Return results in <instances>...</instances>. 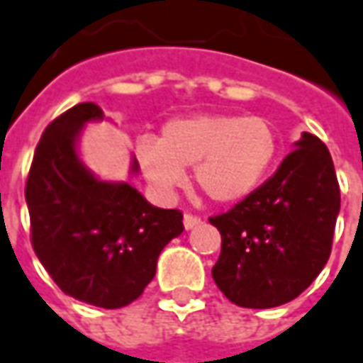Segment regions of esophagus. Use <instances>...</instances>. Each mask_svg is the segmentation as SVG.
Listing matches in <instances>:
<instances>
[{"label": "esophagus", "mask_w": 363, "mask_h": 363, "mask_svg": "<svg viewBox=\"0 0 363 363\" xmlns=\"http://www.w3.org/2000/svg\"><path fill=\"white\" fill-rule=\"evenodd\" d=\"M182 222H184V228H186V230H190V228H194V225L200 224V216L186 212V214H184V218H182Z\"/></svg>", "instance_id": "1"}]
</instances>
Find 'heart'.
<instances>
[{"mask_svg": "<svg viewBox=\"0 0 363 363\" xmlns=\"http://www.w3.org/2000/svg\"><path fill=\"white\" fill-rule=\"evenodd\" d=\"M279 153L273 123L257 116L202 113L164 123L159 141H141L138 161L147 182L169 196L184 182V169L208 199L232 204L247 199L269 174Z\"/></svg>", "mask_w": 363, "mask_h": 363, "instance_id": "obj_1", "label": "heart"}]
</instances>
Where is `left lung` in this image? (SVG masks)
<instances>
[{
	"mask_svg": "<svg viewBox=\"0 0 363 363\" xmlns=\"http://www.w3.org/2000/svg\"><path fill=\"white\" fill-rule=\"evenodd\" d=\"M340 186L330 151L303 133L275 174L228 212L210 216L222 235L212 277L234 305L271 308L301 295L332 252Z\"/></svg>",
	"mask_w": 363,
	"mask_h": 363,
	"instance_id": "obj_1",
	"label": "left lung"
}]
</instances>
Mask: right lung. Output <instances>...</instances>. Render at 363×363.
<instances>
[{
	"label": "right lung",
	"mask_w": 363,
	"mask_h": 363,
	"mask_svg": "<svg viewBox=\"0 0 363 363\" xmlns=\"http://www.w3.org/2000/svg\"><path fill=\"white\" fill-rule=\"evenodd\" d=\"M94 102L76 104L43 131L25 184L31 243L58 289L102 308H121L155 277L157 259L182 234L181 210L149 204L128 182H104L76 155ZM138 171V163L133 164Z\"/></svg>",
	"instance_id": "1"
}]
</instances>
